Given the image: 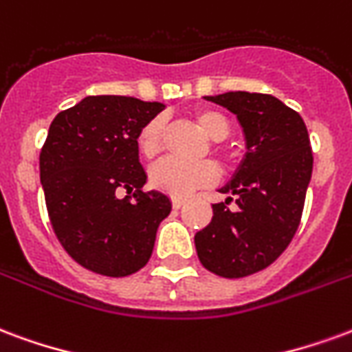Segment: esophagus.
Returning a JSON list of instances; mask_svg holds the SVG:
<instances>
[{"label": "esophagus", "mask_w": 352, "mask_h": 352, "mask_svg": "<svg viewBox=\"0 0 352 352\" xmlns=\"http://www.w3.org/2000/svg\"><path fill=\"white\" fill-rule=\"evenodd\" d=\"M184 202H186V201H184V199H173V206L176 208V210H178V208L184 206Z\"/></svg>", "instance_id": "34e87169"}]
</instances>
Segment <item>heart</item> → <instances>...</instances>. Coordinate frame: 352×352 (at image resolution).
Here are the masks:
<instances>
[{
    "instance_id": "b5f03b06",
    "label": "heart",
    "mask_w": 352,
    "mask_h": 352,
    "mask_svg": "<svg viewBox=\"0 0 352 352\" xmlns=\"http://www.w3.org/2000/svg\"><path fill=\"white\" fill-rule=\"evenodd\" d=\"M195 122L199 129L212 140L227 138L230 131L229 120L221 112L212 109H202L195 112ZM163 142V122L161 118H153L138 131L137 148L146 159H153L161 151ZM217 179V168L210 161L186 163L176 159H165L150 170L151 186L173 197H187L199 187H206Z\"/></svg>"
}]
</instances>
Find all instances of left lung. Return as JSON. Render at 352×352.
<instances>
[{"label":"left lung","instance_id":"obj_1","mask_svg":"<svg viewBox=\"0 0 352 352\" xmlns=\"http://www.w3.org/2000/svg\"><path fill=\"white\" fill-rule=\"evenodd\" d=\"M204 99L234 114L245 155L219 189L229 197L212 204L214 217L195 234V248L206 270L245 278L270 266L298 229L313 170L309 135L298 112L274 95L229 91Z\"/></svg>","mask_w":352,"mask_h":352}]
</instances>
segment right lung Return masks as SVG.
I'll use <instances>...</instances> for the list:
<instances>
[{
	"mask_svg": "<svg viewBox=\"0 0 352 352\" xmlns=\"http://www.w3.org/2000/svg\"><path fill=\"white\" fill-rule=\"evenodd\" d=\"M165 109L122 95H89L54 118L39 157L41 186L54 232L84 268L123 278L150 261L165 193L142 191L138 131ZM127 188L131 197L120 199Z\"/></svg>",
	"mask_w": 352,
	"mask_h": 352,
	"instance_id": "right-lung-1",
	"label": "right lung"
}]
</instances>
